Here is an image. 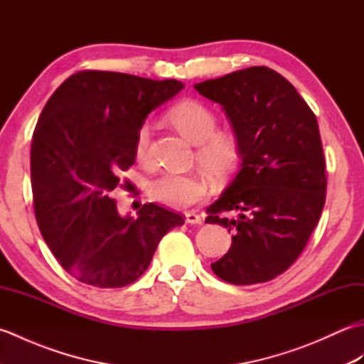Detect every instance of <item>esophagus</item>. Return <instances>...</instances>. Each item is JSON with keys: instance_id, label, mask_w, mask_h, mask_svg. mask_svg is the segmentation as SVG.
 Here are the masks:
<instances>
[{"instance_id": "esophagus-1", "label": "esophagus", "mask_w": 364, "mask_h": 364, "mask_svg": "<svg viewBox=\"0 0 364 364\" xmlns=\"http://www.w3.org/2000/svg\"><path fill=\"white\" fill-rule=\"evenodd\" d=\"M202 218L197 213H186V223H191V225H202Z\"/></svg>"}]
</instances>
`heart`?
<instances>
[{"label":"heart","mask_w":364,"mask_h":364,"mask_svg":"<svg viewBox=\"0 0 364 364\" xmlns=\"http://www.w3.org/2000/svg\"><path fill=\"white\" fill-rule=\"evenodd\" d=\"M170 120L180 133L198 145L197 159L203 168L215 176L227 175L241 154V144L231 131H215L218 119L210 107L196 100H186L170 111ZM151 139L150 125H142L136 136V156H149ZM150 197L168 208H188L208 194V183L198 175L164 172L150 184Z\"/></svg>","instance_id":"1"}]
</instances>
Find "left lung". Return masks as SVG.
<instances>
[{
  "mask_svg": "<svg viewBox=\"0 0 364 364\" xmlns=\"http://www.w3.org/2000/svg\"><path fill=\"white\" fill-rule=\"evenodd\" d=\"M222 106L241 144V167L208 208V223L233 233L211 264L231 284L272 280L299 258L326 203V158L316 115L292 84L269 67H249L196 84ZM237 210L228 220L225 212Z\"/></svg>",
  "mask_w": 364,
  "mask_h": 364,
  "instance_id": "8db88e82",
  "label": "left lung"
}]
</instances>
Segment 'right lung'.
Here are the masks:
<instances>
[{"mask_svg": "<svg viewBox=\"0 0 364 364\" xmlns=\"http://www.w3.org/2000/svg\"><path fill=\"white\" fill-rule=\"evenodd\" d=\"M184 84L86 70L46 102L31 142L34 213L50 250L68 274L97 288H123L150 266L180 214L154 203L137 218L119 214L111 192L136 161L146 115ZM125 186V184H123Z\"/></svg>", "mask_w": 364, "mask_h": 364, "instance_id": "1", "label": "right lung"}]
</instances>
